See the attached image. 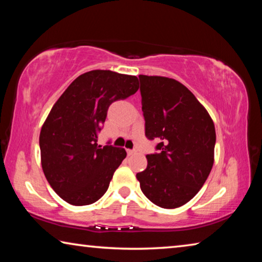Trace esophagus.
I'll list each match as a JSON object with an SVG mask.
<instances>
[{
  "label": "esophagus",
  "instance_id": "obj_1",
  "mask_svg": "<svg viewBox=\"0 0 262 262\" xmlns=\"http://www.w3.org/2000/svg\"><path fill=\"white\" fill-rule=\"evenodd\" d=\"M136 152V150L134 149H127V154L128 155H134Z\"/></svg>",
  "mask_w": 262,
  "mask_h": 262
}]
</instances>
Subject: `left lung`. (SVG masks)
Returning a JSON list of instances; mask_svg holds the SVG:
<instances>
[{"label": "left lung", "mask_w": 262, "mask_h": 262, "mask_svg": "<svg viewBox=\"0 0 262 262\" xmlns=\"http://www.w3.org/2000/svg\"><path fill=\"white\" fill-rule=\"evenodd\" d=\"M145 136L157 152L136 174L141 190L165 209L184 206L206 183L214 164L215 126L187 88L173 78L140 75Z\"/></svg>", "instance_id": "obj_1"}]
</instances>
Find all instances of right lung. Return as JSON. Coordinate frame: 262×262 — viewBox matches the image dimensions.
I'll return each instance as SVG.
<instances>
[{"instance_id": "1", "label": "right lung", "mask_w": 262, "mask_h": 262, "mask_svg": "<svg viewBox=\"0 0 262 262\" xmlns=\"http://www.w3.org/2000/svg\"><path fill=\"white\" fill-rule=\"evenodd\" d=\"M139 90V79L111 70H91L70 84L41 127L42 171L51 187L73 206L91 205L106 193L127 156L123 148L97 144L107 110Z\"/></svg>"}]
</instances>
